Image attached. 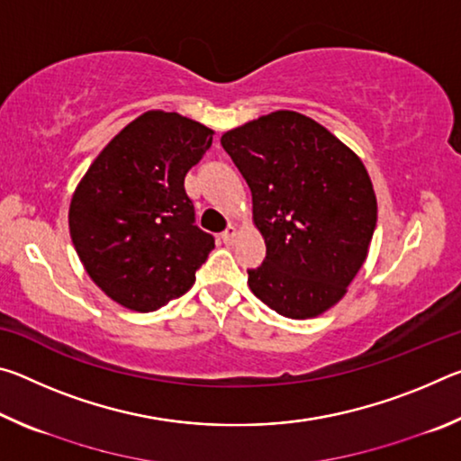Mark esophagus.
<instances>
[{"label": "esophagus", "instance_id": "1", "mask_svg": "<svg viewBox=\"0 0 461 461\" xmlns=\"http://www.w3.org/2000/svg\"><path fill=\"white\" fill-rule=\"evenodd\" d=\"M236 238H238V228H236V225H228V228H225V231L221 233V240L228 246L233 244V241H236Z\"/></svg>", "mask_w": 461, "mask_h": 461}]
</instances>
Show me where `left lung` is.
Wrapping results in <instances>:
<instances>
[{
	"label": "left lung",
	"instance_id": "obj_1",
	"mask_svg": "<svg viewBox=\"0 0 461 461\" xmlns=\"http://www.w3.org/2000/svg\"><path fill=\"white\" fill-rule=\"evenodd\" d=\"M252 191L267 241L252 293L278 315L311 319L348 293L368 256L376 194L357 154L307 115L280 109L221 136Z\"/></svg>",
	"mask_w": 461,
	"mask_h": 461
}]
</instances>
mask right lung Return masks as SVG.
<instances>
[{
    "label": "right lung",
    "instance_id": "right-lung-1",
    "mask_svg": "<svg viewBox=\"0 0 461 461\" xmlns=\"http://www.w3.org/2000/svg\"><path fill=\"white\" fill-rule=\"evenodd\" d=\"M213 142L203 123L154 109L130 122L77 185L68 230L109 299L148 313L185 294L215 248L194 225L185 176Z\"/></svg>",
    "mask_w": 461,
    "mask_h": 461
}]
</instances>
